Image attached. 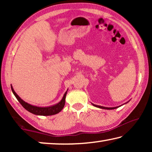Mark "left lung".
Wrapping results in <instances>:
<instances>
[{"label":"left lung","instance_id":"1","mask_svg":"<svg viewBox=\"0 0 152 152\" xmlns=\"http://www.w3.org/2000/svg\"><path fill=\"white\" fill-rule=\"evenodd\" d=\"M94 107H98V108H101V109H117V108H118V107H102V106H99V105H96V104H94Z\"/></svg>","mask_w":152,"mask_h":152}]
</instances>
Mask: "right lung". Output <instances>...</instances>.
I'll return each mask as SVG.
<instances>
[{"label": "right lung", "instance_id": "right-lung-1", "mask_svg": "<svg viewBox=\"0 0 152 152\" xmlns=\"http://www.w3.org/2000/svg\"><path fill=\"white\" fill-rule=\"evenodd\" d=\"M11 90L12 92H13L15 97H16L17 99L18 100V101L20 102V104H21L25 109L28 110L29 112L33 113V114H35L37 115H43V116H49V115H56L57 114V113H60L61 110H62L64 105H65L66 96L67 91H67L65 93H64L62 99H61V101L60 102H58V104L53 105V106L48 107H36V106H33V105H31V104H28L27 102L23 101V100L17 94L16 92L14 91L12 86H11Z\"/></svg>", "mask_w": 152, "mask_h": 152}]
</instances>
